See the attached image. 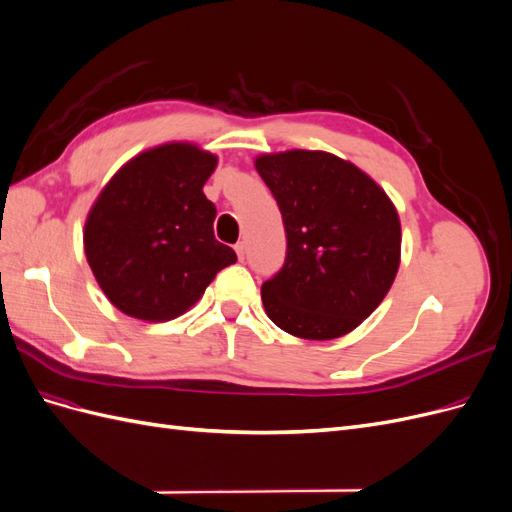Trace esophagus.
<instances>
[{"label":"esophagus","mask_w":512,"mask_h":512,"mask_svg":"<svg viewBox=\"0 0 512 512\" xmlns=\"http://www.w3.org/2000/svg\"><path fill=\"white\" fill-rule=\"evenodd\" d=\"M235 252H237L239 260H243V258H245V243H243V241H239V243L235 245Z\"/></svg>","instance_id":"1"}]
</instances>
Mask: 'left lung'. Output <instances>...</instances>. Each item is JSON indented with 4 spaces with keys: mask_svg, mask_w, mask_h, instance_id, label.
Masks as SVG:
<instances>
[{
    "mask_svg": "<svg viewBox=\"0 0 512 512\" xmlns=\"http://www.w3.org/2000/svg\"><path fill=\"white\" fill-rule=\"evenodd\" d=\"M286 228V260L262 284L267 316L301 339H335L374 312L401 258L395 205L359 166L327 151L254 160Z\"/></svg>",
    "mask_w": 512,
    "mask_h": 512,
    "instance_id": "8db88e82",
    "label": "left lung"
}]
</instances>
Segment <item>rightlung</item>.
I'll return each instance as SVG.
<instances>
[{
    "label": "right lung",
    "instance_id": "right-lung-1",
    "mask_svg": "<svg viewBox=\"0 0 512 512\" xmlns=\"http://www.w3.org/2000/svg\"><path fill=\"white\" fill-rule=\"evenodd\" d=\"M218 156L194 143L138 153L89 209L85 256L106 299L138 320L177 318L203 297L232 247L213 237L215 205L203 185Z\"/></svg>",
    "mask_w": 512,
    "mask_h": 512
}]
</instances>
